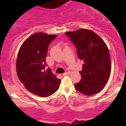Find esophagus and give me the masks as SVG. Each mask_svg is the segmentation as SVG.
<instances>
[{
	"mask_svg": "<svg viewBox=\"0 0 126 126\" xmlns=\"http://www.w3.org/2000/svg\"><path fill=\"white\" fill-rule=\"evenodd\" d=\"M69 74H70V72L69 71V70H66V71L65 72V73L62 74V75H63V76H66V75H69Z\"/></svg>",
	"mask_w": 126,
	"mask_h": 126,
	"instance_id": "34e87169",
	"label": "esophagus"
}]
</instances>
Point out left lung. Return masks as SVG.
Returning <instances> with one entry per match:
<instances>
[{
    "instance_id": "left-lung-1",
    "label": "left lung",
    "mask_w": 126,
    "mask_h": 126,
    "mask_svg": "<svg viewBox=\"0 0 126 126\" xmlns=\"http://www.w3.org/2000/svg\"><path fill=\"white\" fill-rule=\"evenodd\" d=\"M77 49V56L83 62L80 81L76 89L87 96L102 90L111 74V59L104 41L93 31L81 29L65 32Z\"/></svg>"
}]
</instances>
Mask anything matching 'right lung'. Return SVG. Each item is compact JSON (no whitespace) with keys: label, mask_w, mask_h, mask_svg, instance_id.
Here are the masks:
<instances>
[{"label":"right lung","mask_w":126,"mask_h":126,"mask_svg":"<svg viewBox=\"0 0 126 126\" xmlns=\"http://www.w3.org/2000/svg\"><path fill=\"white\" fill-rule=\"evenodd\" d=\"M57 35L37 32L23 43L16 60V72L20 81L29 92L40 97L49 96L58 90L61 80L50 68L45 71L47 48Z\"/></svg>","instance_id":"add662e5"}]
</instances>
